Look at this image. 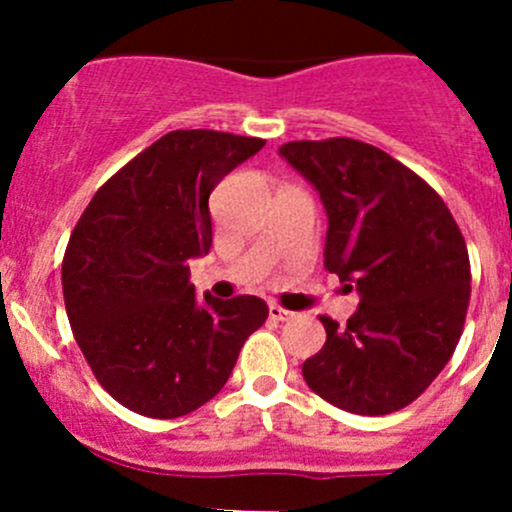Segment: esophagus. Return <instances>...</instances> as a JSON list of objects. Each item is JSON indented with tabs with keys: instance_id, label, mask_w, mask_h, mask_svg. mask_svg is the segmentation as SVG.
<instances>
[{
	"instance_id": "esophagus-1",
	"label": "esophagus",
	"mask_w": 512,
	"mask_h": 512,
	"mask_svg": "<svg viewBox=\"0 0 512 512\" xmlns=\"http://www.w3.org/2000/svg\"><path fill=\"white\" fill-rule=\"evenodd\" d=\"M270 317L277 319V322H292V319L297 317V314L289 312V309L277 307V304H270Z\"/></svg>"
}]
</instances>
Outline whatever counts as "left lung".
Instances as JSON below:
<instances>
[{"instance_id": "1", "label": "left lung", "mask_w": 512, "mask_h": 512, "mask_svg": "<svg viewBox=\"0 0 512 512\" xmlns=\"http://www.w3.org/2000/svg\"><path fill=\"white\" fill-rule=\"evenodd\" d=\"M280 156L327 210L324 267L359 292L347 327L322 317L327 342L302 364L304 381L352 414L404 409L461 339L471 299L466 240L441 195L381 148L329 138L285 143Z\"/></svg>"}]
</instances>
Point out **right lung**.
Returning <instances> with one entry per match:
<instances>
[{
	"instance_id": "right-lung-1",
	"label": "right lung",
	"mask_w": 512,
	"mask_h": 512,
	"mask_svg": "<svg viewBox=\"0 0 512 512\" xmlns=\"http://www.w3.org/2000/svg\"><path fill=\"white\" fill-rule=\"evenodd\" d=\"M262 146L205 128L165 133L96 190L71 232L61 265L71 329L103 389L136 414L208 404L270 314L252 294L198 299L188 267L213 245V188Z\"/></svg>"
}]
</instances>
